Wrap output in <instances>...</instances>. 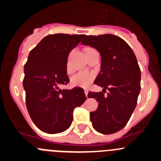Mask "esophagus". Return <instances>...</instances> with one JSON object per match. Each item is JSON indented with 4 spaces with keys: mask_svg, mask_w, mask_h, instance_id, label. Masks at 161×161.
Segmentation results:
<instances>
[{
    "mask_svg": "<svg viewBox=\"0 0 161 161\" xmlns=\"http://www.w3.org/2000/svg\"><path fill=\"white\" fill-rule=\"evenodd\" d=\"M85 96H86V97H88V90L87 89H85Z\"/></svg>",
    "mask_w": 161,
    "mask_h": 161,
    "instance_id": "1",
    "label": "esophagus"
}]
</instances>
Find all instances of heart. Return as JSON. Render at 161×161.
<instances>
[{
	"mask_svg": "<svg viewBox=\"0 0 161 161\" xmlns=\"http://www.w3.org/2000/svg\"><path fill=\"white\" fill-rule=\"evenodd\" d=\"M94 77L95 76L93 72L89 71H80L72 76L71 83L73 86L86 88L92 83Z\"/></svg>",
	"mask_w": 161,
	"mask_h": 161,
	"instance_id": "heart-1",
	"label": "heart"
}]
</instances>
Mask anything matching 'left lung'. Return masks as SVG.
<instances>
[{
	"instance_id": "1",
	"label": "left lung",
	"mask_w": 161,
	"mask_h": 161,
	"mask_svg": "<svg viewBox=\"0 0 161 161\" xmlns=\"http://www.w3.org/2000/svg\"><path fill=\"white\" fill-rule=\"evenodd\" d=\"M81 44L100 52L101 71L94 83L109 90L107 96L89 92L88 97L98 102L97 109L90 112V120L97 131L114 134L126 126L137 105L141 72L136 55L123 38L109 34L85 35Z\"/></svg>"
}]
</instances>
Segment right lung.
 I'll list each match as a JSON object with an SVG mask.
<instances>
[{
  "label": "right lung",
  "instance_id": "obj_1",
  "mask_svg": "<svg viewBox=\"0 0 161 161\" xmlns=\"http://www.w3.org/2000/svg\"><path fill=\"white\" fill-rule=\"evenodd\" d=\"M85 35L55 34L43 38L31 51L24 65L23 87L28 113L36 126L48 134L71 126L72 113L86 100L84 89H60L67 85L68 55Z\"/></svg>",
  "mask_w": 161,
  "mask_h": 161
}]
</instances>
